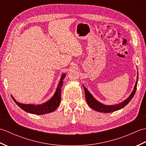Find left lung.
<instances>
[{"label": "left lung", "instance_id": "8db88e82", "mask_svg": "<svg viewBox=\"0 0 146 146\" xmlns=\"http://www.w3.org/2000/svg\"><path fill=\"white\" fill-rule=\"evenodd\" d=\"M137 79H138V76H137ZM137 82H138V80L135 83L134 90H133V92H132V94L130 95L129 97L127 98L125 100L122 102V103L120 104L115 105H105L104 104H102L100 103V102H98V101L96 100L93 97V96L91 95L90 93L88 92V90L84 86L86 101L87 102V104L90 106V107L93 108V109L96 111H99V112L110 113V112H112V111L120 110L123 107H124L125 105H127L129 103V102L132 100L133 97L134 96L135 94L136 89H137Z\"/></svg>", "mask_w": 146, "mask_h": 146}]
</instances>
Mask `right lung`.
<instances>
[{"mask_svg": "<svg viewBox=\"0 0 146 146\" xmlns=\"http://www.w3.org/2000/svg\"><path fill=\"white\" fill-rule=\"evenodd\" d=\"M65 74H63V76H61V78L60 80V82L59 83L58 86L56 91L55 94L53 97H52L50 100L48 101L46 103L41 104V105H26V104H23L21 103H19L16 100H15L14 97L11 96L13 100L15 102L19 107L22 109L24 111H27L31 113L36 114V115H43L48 113H51L54 111L57 107L59 106L61 102V86L63 84V80L64 79Z\"/></svg>", "mask_w": 146, "mask_h": 146, "instance_id": "add662e5", "label": "right lung"}]
</instances>
